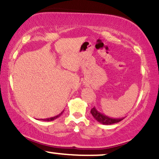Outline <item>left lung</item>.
Returning <instances> with one entry per match:
<instances>
[{"mask_svg": "<svg viewBox=\"0 0 159 159\" xmlns=\"http://www.w3.org/2000/svg\"><path fill=\"white\" fill-rule=\"evenodd\" d=\"M90 113L92 114L93 116L94 117V119L97 120L98 123L104 124V125H111V124H114L116 123H119V122L123 120L124 118H119V119H115V118H111L109 116H106V115L102 114L99 111H97V109L96 107H93L91 109Z\"/></svg>", "mask_w": 159, "mask_h": 159, "instance_id": "left-lung-1", "label": "left lung"}]
</instances>
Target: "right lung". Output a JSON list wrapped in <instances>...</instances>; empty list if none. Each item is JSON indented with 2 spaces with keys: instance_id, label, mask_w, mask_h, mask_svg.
I'll return each instance as SVG.
<instances>
[{
  "instance_id": "right-lung-1",
  "label": "right lung",
  "mask_w": 159,
  "mask_h": 159,
  "mask_svg": "<svg viewBox=\"0 0 159 159\" xmlns=\"http://www.w3.org/2000/svg\"><path fill=\"white\" fill-rule=\"evenodd\" d=\"M62 114H63V112H61V114H58L57 116H53V117H51V118H47V119H45V120H44V121H53V120H56L57 118H58V117H59V116H61Z\"/></svg>"
}]
</instances>
